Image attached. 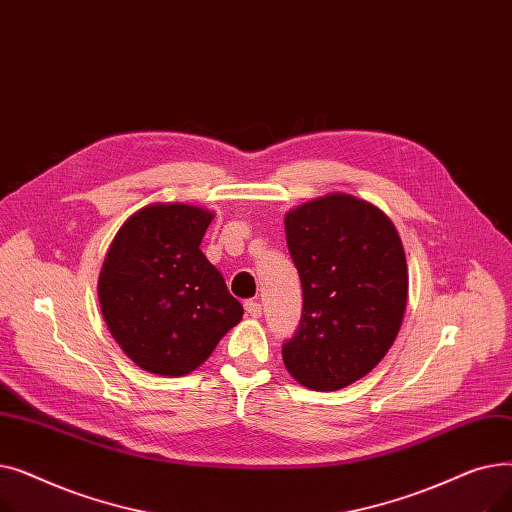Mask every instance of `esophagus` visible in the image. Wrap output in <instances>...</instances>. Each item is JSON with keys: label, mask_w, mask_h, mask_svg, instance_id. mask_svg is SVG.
Masks as SVG:
<instances>
[{"label": "esophagus", "mask_w": 512, "mask_h": 512, "mask_svg": "<svg viewBox=\"0 0 512 512\" xmlns=\"http://www.w3.org/2000/svg\"><path fill=\"white\" fill-rule=\"evenodd\" d=\"M245 311H247V315L253 317V319L261 317V305H259L257 301H247V303H245Z\"/></svg>", "instance_id": "obj_1"}]
</instances>
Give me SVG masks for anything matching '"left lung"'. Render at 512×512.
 <instances>
[{"label":"left lung","instance_id":"left-lung-1","mask_svg":"<svg viewBox=\"0 0 512 512\" xmlns=\"http://www.w3.org/2000/svg\"><path fill=\"white\" fill-rule=\"evenodd\" d=\"M284 226L303 313L282 359L305 388L334 392L367 375L396 340L409 292L405 249L384 211L344 193L288 211Z\"/></svg>","mask_w":512,"mask_h":512}]
</instances>
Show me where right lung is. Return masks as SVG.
Masks as SVG:
<instances>
[{"label": "right lung", "instance_id": "1", "mask_svg": "<svg viewBox=\"0 0 512 512\" xmlns=\"http://www.w3.org/2000/svg\"><path fill=\"white\" fill-rule=\"evenodd\" d=\"M211 220L195 205H147L105 255L103 319L126 357L149 373H191L242 319V305L199 249Z\"/></svg>", "mask_w": 512, "mask_h": 512}]
</instances>
